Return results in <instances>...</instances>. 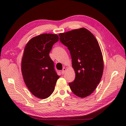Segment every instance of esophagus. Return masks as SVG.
<instances>
[{"label":"esophagus","mask_w":126,"mask_h":126,"mask_svg":"<svg viewBox=\"0 0 126 126\" xmlns=\"http://www.w3.org/2000/svg\"><path fill=\"white\" fill-rule=\"evenodd\" d=\"M66 70V68H64L63 69V70L62 71V74H63V75L65 73Z\"/></svg>","instance_id":"esophagus-1"}]
</instances>
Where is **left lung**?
<instances>
[{
    "instance_id": "left-lung-1",
    "label": "left lung",
    "mask_w": 126,
    "mask_h": 126,
    "mask_svg": "<svg viewBox=\"0 0 126 126\" xmlns=\"http://www.w3.org/2000/svg\"><path fill=\"white\" fill-rule=\"evenodd\" d=\"M60 40L67 47L72 59L75 79L69 83L70 89L79 97H86L94 92L100 83L103 71L101 48L94 34L87 29L59 34Z\"/></svg>"
}]
</instances>
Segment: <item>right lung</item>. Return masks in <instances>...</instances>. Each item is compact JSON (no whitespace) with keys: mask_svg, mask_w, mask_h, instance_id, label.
<instances>
[{"mask_svg":"<svg viewBox=\"0 0 126 126\" xmlns=\"http://www.w3.org/2000/svg\"><path fill=\"white\" fill-rule=\"evenodd\" d=\"M58 40L56 34H41L29 40L24 50L21 64L24 81L30 92L39 98H47L52 94L60 77L49 56L52 45Z\"/></svg>","mask_w":126,"mask_h":126,"instance_id":"obj_1","label":"right lung"}]
</instances>
